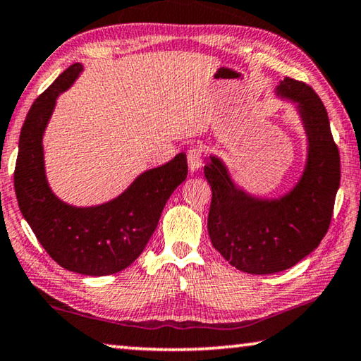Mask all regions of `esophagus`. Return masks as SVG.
<instances>
[{
	"label": "esophagus",
	"mask_w": 361,
	"mask_h": 361,
	"mask_svg": "<svg viewBox=\"0 0 361 361\" xmlns=\"http://www.w3.org/2000/svg\"><path fill=\"white\" fill-rule=\"evenodd\" d=\"M188 167H190L191 173L202 167V151L199 147H191L188 151Z\"/></svg>",
	"instance_id": "34e87169"
}]
</instances>
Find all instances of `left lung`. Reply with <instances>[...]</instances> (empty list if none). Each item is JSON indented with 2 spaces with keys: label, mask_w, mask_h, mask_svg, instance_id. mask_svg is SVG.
Listing matches in <instances>:
<instances>
[{
  "label": "left lung",
  "mask_w": 361,
  "mask_h": 361,
  "mask_svg": "<svg viewBox=\"0 0 361 361\" xmlns=\"http://www.w3.org/2000/svg\"><path fill=\"white\" fill-rule=\"evenodd\" d=\"M274 93L294 102L305 130V167L295 185L283 196L260 197L238 186L220 157L210 156L204 165L212 188L210 241L230 265L250 274L288 270L318 247L341 183L339 151L318 94L289 77Z\"/></svg>",
  "instance_id": "8db88e82"
}]
</instances>
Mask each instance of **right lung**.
<instances>
[{
  "label": "right lung",
  "instance_id": "add662e5",
  "mask_svg": "<svg viewBox=\"0 0 361 361\" xmlns=\"http://www.w3.org/2000/svg\"><path fill=\"white\" fill-rule=\"evenodd\" d=\"M83 71L75 62L33 102L20 130L14 188L19 209L51 259L68 271L106 276L125 270L145 250L160 214L186 180V154L142 171L117 197L91 207L67 204L51 190L43 136L56 99Z\"/></svg>",
  "mask_w": 361,
  "mask_h": 361
}]
</instances>
